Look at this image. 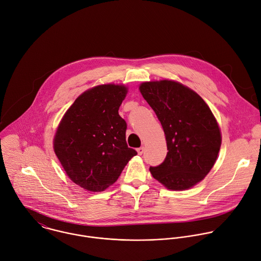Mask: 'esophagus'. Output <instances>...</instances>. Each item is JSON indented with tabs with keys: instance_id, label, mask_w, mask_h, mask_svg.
Segmentation results:
<instances>
[{
	"instance_id": "1",
	"label": "esophagus",
	"mask_w": 261,
	"mask_h": 261,
	"mask_svg": "<svg viewBox=\"0 0 261 261\" xmlns=\"http://www.w3.org/2000/svg\"><path fill=\"white\" fill-rule=\"evenodd\" d=\"M137 152H138V154H142L143 152H144V147L143 146H141V147H139V148H137Z\"/></svg>"
}]
</instances>
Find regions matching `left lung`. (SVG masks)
Here are the masks:
<instances>
[{"mask_svg": "<svg viewBox=\"0 0 261 261\" xmlns=\"http://www.w3.org/2000/svg\"><path fill=\"white\" fill-rule=\"evenodd\" d=\"M139 90L161 122L167 142V155L161 165L149 167L151 175L169 190L194 187L214 166L221 144L211 110L177 82H145Z\"/></svg>", "mask_w": 261, "mask_h": 261, "instance_id": "1", "label": "left lung"}]
</instances>
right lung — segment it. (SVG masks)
Instances as JSON below:
<instances>
[{
    "label": "right lung",
    "mask_w": 261,
    "mask_h": 261,
    "mask_svg": "<svg viewBox=\"0 0 261 261\" xmlns=\"http://www.w3.org/2000/svg\"><path fill=\"white\" fill-rule=\"evenodd\" d=\"M126 94L124 86L94 87L74 100L59 124L55 153L67 176L87 191L108 189L137 154L127 145V123L119 115Z\"/></svg>",
    "instance_id": "add662e5"
}]
</instances>
